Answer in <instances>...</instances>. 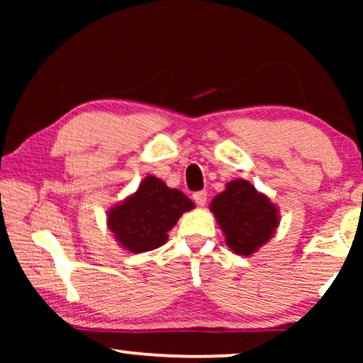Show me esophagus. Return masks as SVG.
<instances>
[{
  "instance_id": "1",
  "label": "esophagus",
  "mask_w": 363,
  "mask_h": 363,
  "mask_svg": "<svg viewBox=\"0 0 363 363\" xmlns=\"http://www.w3.org/2000/svg\"><path fill=\"white\" fill-rule=\"evenodd\" d=\"M193 200H195V203L198 206H203L206 205V200H208V193L205 190L201 191H195L193 193Z\"/></svg>"
}]
</instances>
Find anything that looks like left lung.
<instances>
[{"label": "left lung", "instance_id": "1", "mask_svg": "<svg viewBox=\"0 0 363 363\" xmlns=\"http://www.w3.org/2000/svg\"><path fill=\"white\" fill-rule=\"evenodd\" d=\"M211 211L236 255H252L269 240L279 223L274 205L246 180L228 183L226 190L211 201Z\"/></svg>", "mask_w": 363, "mask_h": 363}]
</instances>
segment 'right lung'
<instances>
[{"label":"right lung","mask_w":363,"mask_h":363,"mask_svg":"<svg viewBox=\"0 0 363 363\" xmlns=\"http://www.w3.org/2000/svg\"><path fill=\"white\" fill-rule=\"evenodd\" d=\"M193 206V201L180 190L168 188L160 178L147 177L135 195L108 213V228L125 250L152 251L165 245L167 231Z\"/></svg>","instance_id":"1"}]
</instances>
